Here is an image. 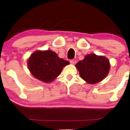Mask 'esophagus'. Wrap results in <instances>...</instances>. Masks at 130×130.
Wrapping results in <instances>:
<instances>
[{"label": "esophagus", "mask_w": 130, "mask_h": 130, "mask_svg": "<svg viewBox=\"0 0 130 130\" xmlns=\"http://www.w3.org/2000/svg\"><path fill=\"white\" fill-rule=\"evenodd\" d=\"M70 63L72 64H74L76 63V61L74 60H70Z\"/></svg>", "instance_id": "34e87169"}]
</instances>
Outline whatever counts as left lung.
<instances>
[{
  "instance_id": "left-lung-1",
  "label": "left lung",
  "mask_w": 130,
  "mask_h": 130,
  "mask_svg": "<svg viewBox=\"0 0 130 130\" xmlns=\"http://www.w3.org/2000/svg\"><path fill=\"white\" fill-rule=\"evenodd\" d=\"M82 79L90 84L102 80L109 71V61L104 56L90 54L76 64Z\"/></svg>"
}]
</instances>
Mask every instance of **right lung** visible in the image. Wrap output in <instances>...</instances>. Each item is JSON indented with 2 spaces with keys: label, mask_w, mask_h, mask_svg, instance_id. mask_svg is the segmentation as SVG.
<instances>
[{
  "label": "right lung",
  "mask_w": 130,
  "mask_h": 130,
  "mask_svg": "<svg viewBox=\"0 0 130 130\" xmlns=\"http://www.w3.org/2000/svg\"><path fill=\"white\" fill-rule=\"evenodd\" d=\"M69 62L60 58L51 50L37 51L30 56L28 61V68L37 79L48 83L56 79Z\"/></svg>",
  "instance_id": "obj_1"
}]
</instances>
